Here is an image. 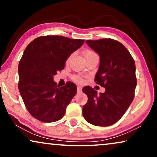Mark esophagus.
<instances>
[{
	"mask_svg": "<svg viewBox=\"0 0 157 157\" xmlns=\"http://www.w3.org/2000/svg\"><path fill=\"white\" fill-rule=\"evenodd\" d=\"M81 91H82V88L81 86L77 87V93H80V92H81Z\"/></svg>",
	"mask_w": 157,
	"mask_h": 157,
	"instance_id": "1",
	"label": "esophagus"
}]
</instances>
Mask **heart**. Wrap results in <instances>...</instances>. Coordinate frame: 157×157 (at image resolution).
<instances>
[{
    "instance_id": "obj_1",
    "label": "heart",
    "mask_w": 157,
    "mask_h": 157,
    "mask_svg": "<svg viewBox=\"0 0 157 157\" xmlns=\"http://www.w3.org/2000/svg\"><path fill=\"white\" fill-rule=\"evenodd\" d=\"M83 55H84L85 59H87V58H89L91 56H98L97 54H96V53H95L94 51H91V50H86L84 52H83ZM71 57V56L68 58L67 61H69ZM72 78H73V80L76 81V82H78V83H80L83 81L82 78H81V76H78V75H74V76H73Z\"/></svg>"
}]
</instances>
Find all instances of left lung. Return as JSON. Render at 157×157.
Returning a JSON list of instances; mask_svg holds the SVG:
<instances>
[{
    "mask_svg": "<svg viewBox=\"0 0 157 157\" xmlns=\"http://www.w3.org/2000/svg\"><path fill=\"white\" fill-rule=\"evenodd\" d=\"M86 43L99 55L95 82L106 91L98 94L91 86L83 88V92L88 96V101L83 107V116L93 125H112L123 117L134 98L136 86L134 60L123 44L111 38L88 40Z\"/></svg>",
    "mask_w": 157,
    "mask_h": 157,
    "instance_id": "1",
    "label": "left lung"
}]
</instances>
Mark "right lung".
<instances>
[{"label":"right lung","instance_id":"obj_1","mask_svg":"<svg viewBox=\"0 0 157 157\" xmlns=\"http://www.w3.org/2000/svg\"><path fill=\"white\" fill-rule=\"evenodd\" d=\"M84 40L61 36L38 37L28 45L18 64V89L27 110L42 122L63 117L77 87L68 81L60 87L53 76L65 67L66 60Z\"/></svg>","mask_w":157,"mask_h":157}]
</instances>
